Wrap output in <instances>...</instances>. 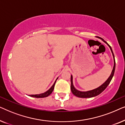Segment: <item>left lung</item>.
Wrapping results in <instances>:
<instances>
[{
	"label": "left lung",
	"mask_w": 125,
	"mask_h": 125,
	"mask_svg": "<svg viewBox=\"0 0 125 125\" xmlns=\"http://www.w3.org/2000/svg\"><path fill=\"white\" fill-rule=\"evenodd\" d=\"M101 39L104 42H105V43H106L107 44V45H108L109 48H110V50L112 52L113 56L114 66H113V71L112 72V73H111L110 76H109V77L108 78H107V80H106V81L105 83H103V84L101 85L100 86H99L98 88L94 89H93V90H89V91H87V92L79 91V90H77L76 89L74 88V86H73V77L71 75V89L72 92V93L75 95V96H76L77 97H80V98H91V97L97 96V95H98L100 94L102 92L107 88V86H108V85L110 83L111 80H112L113 77V76H114V71H115V59H114V56L113 52L112 49V48H111L110 46L109 45V44H107L103 39Z\"/></svg>",
	"instance_id": "obj_1"
}]
</instances>
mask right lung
I'll return each instance as SVG.
<instances>
[{
  "label": "right lung",
  "mask_w": 125,
  "mask_h": 125,
  "mask_svg": "<svg viewBox=\"0 0 125 125\" xmlns=\"http://www.w3.org/2000/svg\"><path fill=\"white\" fill-rule=\"evenodd\" d=\"M56 79V80H57ZM56 80L55 81V82H54V83H53V85H52V87L49 89V90H48L47 92H45V93H42V94H33V95H30V96L31 97H35V98H44V97H47L48 96V95H49L51 94V93H52L53 90L54 89V85H55V83L56 82Z\"/></svg>",
  "instance_id": "1"
}]
</instances>
